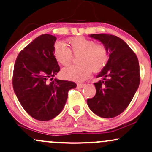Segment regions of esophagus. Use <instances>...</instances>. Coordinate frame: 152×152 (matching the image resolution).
Returning <instances> with one entry per match:
<instances>
[{
  "label": "esophagus",
  "instance_id": "esophagus-1",
  "mask_svg": "<svg viewBox=\"0 0 152 152\" xmlns=\"http://www.w3.org/2000/svg\"><path fill=\"white\" fill-rule=\"evenodd\" d=\"M85 86V84H83V83H78L77 84V87L78 88H83Z\"/></svg>",
  "mask_w": 152,
  "mask_h": 152
}]
</instances>
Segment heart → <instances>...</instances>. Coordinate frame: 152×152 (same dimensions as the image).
Masks as SVG:
<instances>
[{"instance_id":"1","label":"heart","mask_w":152,"mask_h":152,"mask_svg":"<svg viewBox=\"0 0 152 152\" xmlns=\"http://www.w3.org/2000/svg\"><path fill=\"white\" fill-rule=\"evenodd\" d=\"M67 45L57 41L53 45V56L60 64L67 65L71 61L72 53L77 54L78 64H71L64 68L63 77L72 81H82L94 72L101 70L107 64L109 53L107 47L102 43H95L90 39L77 37L69 39Z\"/></svg>"}]
</instances>
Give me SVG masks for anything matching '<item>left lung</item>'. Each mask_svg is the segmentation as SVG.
<instances>
[{
  "label": "left lung",
  "mask_w": 152,
  "mask_h": 152,
  "mask_svg": "<svg viewBox=\"0 0 152 152\" xmlns=\"http://www.w3.org/2000/svg\"><path fill=\"white\" fill-rule=\"evenodd\" d=\"M107 47L109 60L94 83L96 95L87 100L91 110L102 118L120 115L133 99L140 83L139 63L136 55L120 37L108 34H91Z\"/></svg>",
  "instance_id": "obj_1"
}]
</instances>
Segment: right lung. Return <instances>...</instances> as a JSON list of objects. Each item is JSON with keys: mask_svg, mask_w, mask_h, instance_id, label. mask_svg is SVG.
<instances>
[{"mask_svg": "<svg viewBox=\"0 0 152 152\" xmlns=\"http://www.w3.org/2000/svg\"><path fill=\"white\" fill-rule=\"evenodd\" d=\"M56 37L38 36L18 55L13 74V88L24 110L35 120L47 121L56 117L66 104L74 82L55 79L60 67L53 56Z\"/></svg>", "mask_w": 152, "mask_h": 152, "instance_id": "obj_1", "label": "right lung"}]
</instances>
